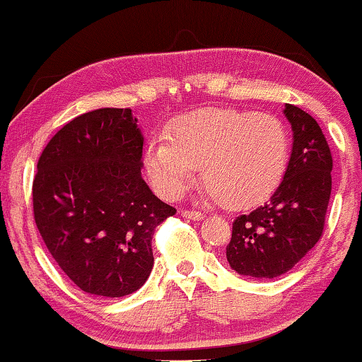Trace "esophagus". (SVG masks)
<instances>
[{"instance_id":"esophagus-1","label":"esophagus","mask_w":362,"mask_h":362,"mask_svg":"<svg viewBox=\"0 0 362 362\" xmlns=\"http://www.w3.org/2000/svg\"><path fill=\"white\" fill-rule=\"evenodd\" d=\"M181 216L186 219H191V221H201L204 219V214L199 213V211H181Z\"/></svg>"}]
</instances>
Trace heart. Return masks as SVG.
<instances>
[{
    "label": "heart",
    "mask_w": 362,
    "mask_h": 362,
    "mask_svg": "<svg viewBox=\"0 0 362 362\" xmlns=\"http://www.w3.org/2000/svg\"><path fill=\"white\" fill-rule=\"evenodd\" d=\"M289 161L283 121L266 112L203 107L177 118L170 139L153 138L144 168L159 194L176 199L201 166L209 194L228 208H247L279 186Z\"/></svg>",
    "instance_id": "1"
}]
</instances>
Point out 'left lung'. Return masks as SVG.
I'll return each instance as SVG.
<instances>
[{
	"mask_svg": "<svg viewBox=\"0 0 362 362\" xmlns=\"http://www.w3.org/2000/svg\"><path fill=\"white\" fill-rule=\"evenodd\" d=\"M293 151L281 185L264 206L233 223L226 257L241 276L273 279L288 273L319 241L331 196L332 156L316 119L284 106Z\"/></svg>",
	"mask_w": 362,
	"mask_h": 362,
	"instance_id": "left-lung-1",
	"label": "left lung"
}]
</instances>
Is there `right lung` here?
I'll use <instances>...</instances> for the list:
<instances>
[{
    "instance_id": "obj_1",
    "label": "right lung",
    "mask_w": 362,
    "mask_h": 362,
    "mask_svg": "<svg viewBox=\"0 0 362 362\" xmlns=\"http://www.w3.org/2000/svg\"><path fill=\"white\" fill-rule=\"evenodd\" d=\"M144 136L129 107L84 112L37 161L33 209L41 238L84 293L123 298L146 283L154 229L176 213L141 176Z\"/></svg>"
}]
</instances>
